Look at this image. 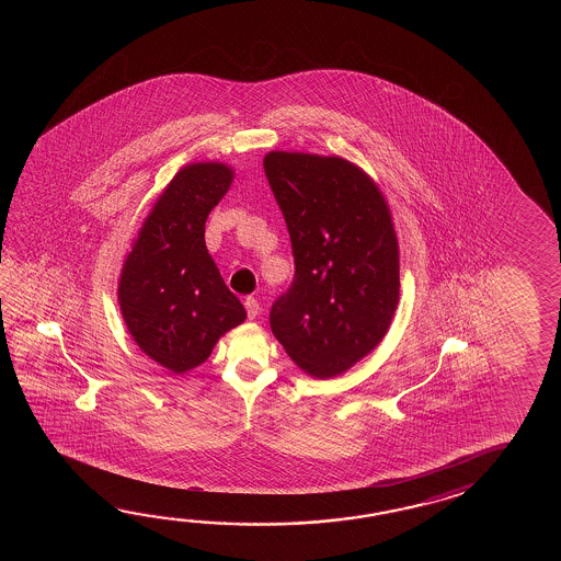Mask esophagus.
I'll return each instance as SVG.
<instances>
[{
    "label": "esophagus",
    "instance_id": "obj_1",
    "mask_svg": "<svg viewBox=\"0 0 561 561\" xmlns=\"http://www.w3.org/2000/svg\"><path fill=\"white\" fill-rule=\"evenodd\" d=\"M244 309H247V314H249V319H256L259 317V312H261V307H259V300L254 297H249L244 300Z\"/></svg>",
    "mask_w": 561,
    "mask_h": 561
}]
</instances>
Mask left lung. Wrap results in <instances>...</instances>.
I'll return each instance as SVG.
<instances>
[{
	"label": "left lung",
	"instance_id": "1",
	"mask_svg": "<svg viewBox=\"0 0 561 561\" xmlns=\"http://www.w3.org/2000/svg\"><path fill=\"white\" fill-rule=\"evenodd\" d=\"M263 164L295 254L271 329L298 369L333 379L393 321L401 283L391 210L377 182L341 156L273 150Z\"/></svg>",
	"mask_w": 561,
	"mask_h": 561
}]
</instances>
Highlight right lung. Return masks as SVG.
Wrapping results in <instances>:
<instances>
[{"instance_id": "add662e5", "label": "right lung", "mask_w": 561, "mask_h": 561, "mask_svg": "<svg viewBox=\"0 0 561 561\" xmlns=\"http://www.w3.org/2000/svg\"><path fill=\"white\" fill-rule=\"evenodd\" d=\"M232 179L225 162L180 168L119 273V310L134 343L176 375L203 365L218 339L247 319L204 242L206 218Z\"/></svg>"}]
</instances>
